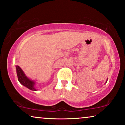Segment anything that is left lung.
Masks as SVG:
<instances>
[{"label": "left lung", "instance_id": "obj_1", "mask_svg": "<svg viewBox=\"0 0 125 125\" xmlns=\"http://www.w3.org/2000/svg\"><path fill=\"white\" fill-rule=\"evenodd\" d=\"M107 81H106V82H107Z\"/></svg>", "mask_w": 125, "mask_h": 125}]
</instances>
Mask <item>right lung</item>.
Here are the masks:
<instances>
[{
	"label": "right lung",
	"mask_w": 125,
	"mask_h": 125,
	"mask_svg": "<svg viewBox=\"0 0 125 125\" xmlns=\"http://www.w3.org/2000/svg\"><path fill=\"white\" fill-rule=\"evenodd\" d=\"M16 69L17 76H18V81L21 83L24 86L28 87L30 90L37 91V89L35 88V81L31 80L25 75V73L22 71V69L19 66H16Z\"/></svg>",
	"instance_id": "right-lung-1"
}]
</instances>
